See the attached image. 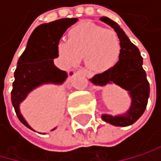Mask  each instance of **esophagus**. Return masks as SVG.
Listing matches in <instances>:
<instances>
[{"mask_svg": "<svg viewBox=\"0 0 161 161\" xmlns=\"http://www.w3.org/2000/svg\"><path fill=\"white\" fill-rule=\"evenodd\" d=\"M80 71L81 72H83L85 75H87V77H89V78H91L92 76V72H90L88 69H80Z\"/></svg>", "mask_w": 161, "mask_h": 161, "instance_id": "1", "label": "esophagus"}]
</instances>
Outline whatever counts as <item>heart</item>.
Returning a JSON list of instances; mask_svg holds the SVG:
<instances>
[{
	"label": "heart",
	"instance_id": "heart-1",
	"mask_svg": "<svg viewBox=\"0 0 161 161\" xmlns=\"http://www.w3.org/2000/svg\"><path fill=\"white\" fill-rule=\"evenodd\" d=\"M61 56L73 64L82 58L94 71H104L114 66L119 60L121 43L117 34L94 23H81L69 33V40L58 44Z\"/></svg>",
	"mask_w": 161,
	"mask_h": 161
}]
</instances>
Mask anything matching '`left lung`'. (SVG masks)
Listing matches in <instances>:
<instances>
[{"label":"left lung","mask_w":161,"mask_h":161,"mask_svg":"<svg viewBox=\"0 0 161 161\" xmlns=\"http://www.w3.org/2000/svg\"><path fill=\"white\" fill-rule=\"evenodd\" d=\"M100 20L109 25L117 33L120 43L121 53L119 61L113 67L99 74H96L90 81L98 86L114 83L128 91L131 97V105L124 115H102V120L116 126H127L134 124L143 115L150 96V84L143 69L139 49L129 40L121 27L108 17H100Z\"/></svg>","instance_id":"8db88e82"}]
</instances>
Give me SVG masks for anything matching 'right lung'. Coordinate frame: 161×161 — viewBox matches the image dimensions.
<instances>
[{
	"instance_id": "1",
	"label": "right lung",
	"mask_w": 161,
	"mask_h": 161,
	"mask_svg": "<svg viewBox=\"0 0 161 161\" xmlns=\"http://www.w3.org/2000/svg\"><path fill=\"white\" fill-rule=\"evenodd\" d=\"M77 20V18H63L36 27L18 60L12 84L11 102L18 119L31 129L33 128L20 113V102L30 92L40 85L63 84L65 81L67 73L54 64V59L59 57L58 44L64 33Z\"/></svg>"
}]
</instances>
